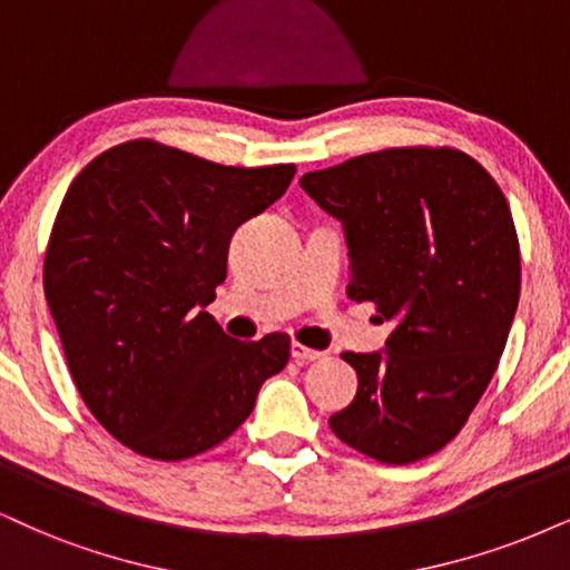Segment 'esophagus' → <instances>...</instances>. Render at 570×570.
<instances>
[{"instance_id": "obj_1", "label": "esophagus", "mask_w": 570, "mask_h": 570, "mask_svg": "<svg viewBox=\"0 0 570 570\" xmlns=\"http://www.w3.org/2000/svg\"><path fill=\"white\" fill-rule=\"evenodd\" d=\"M291 354H293V360H296V362H317V360H322V356H325V351L308 348V346H304V343H293Z\"/></svg>"}]
</instances>
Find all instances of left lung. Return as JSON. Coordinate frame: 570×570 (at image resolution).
Here are the masks:
<instances>
[{"mask_svg": "<svg viewBox=\"0 0 570 570\" xmlns=\"http://www.w3.org/2000/svg\"><path fill=\"white\" fill-rule=\"evenodd\" d=\"M301 187L346 232V296L396 325L385 351L341 354L360 391L330 428L385 465L431 456L481 402L515 317L521 245L508 198L468 153L428 145L348 158Z\"/></svg>", "mask_w": 570, "mask_h": 570, "instance_id": "obj_1", "label": "left lung"}]
</instances>
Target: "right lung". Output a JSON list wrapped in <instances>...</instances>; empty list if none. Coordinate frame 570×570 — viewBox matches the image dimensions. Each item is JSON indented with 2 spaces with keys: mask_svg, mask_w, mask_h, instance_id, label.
<instances>
[{
  "mask_svg": "<svg viewBox=\"0 0 570 570\" xmlns=\"http://www.w3.org/2000/svg\"><path fill=\"white\" fill-rule=\"evenodd\" d=\"M296 166H222L156 139L105 150L70 181L45 256V296L83 404L131 452L177 462L229 439L291 338L235 341L206 306L235 229Z\"/></svg>",
  "mask_w": 570,
  "mask_h": 570,
  "instance_id": "1",
  "label": "right lung"
}]
</instances>
